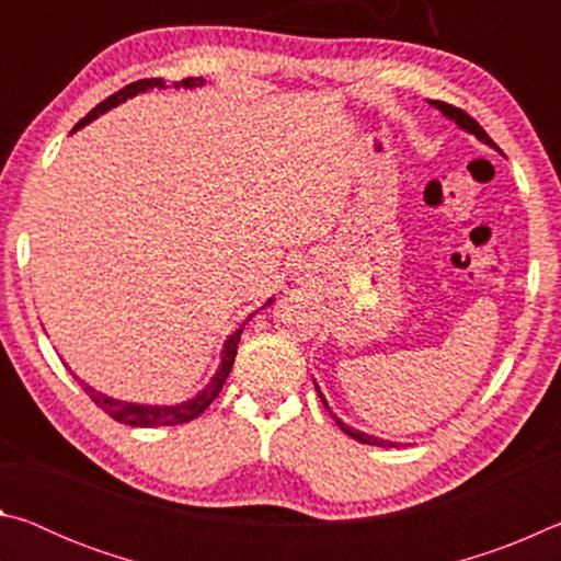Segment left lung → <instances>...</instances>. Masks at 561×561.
Listing matches in <instances>:
<instances>
[{"instance_id": "8db88e82", "label": "left lung", "mask_w": 561, "mask_h": 561, "mask_svg": "<svg viewBox=\"0 0 561 561\" xmlns=\"http://www.w3.org/2000/svg\"><path fill=\"white\" fill-rule=\"evenodd\" d=\"M431 103H433L435 108H440V111L445 113V116H448V118H453L455 123H458L460 128H465V130H468V133H472V136H478V138L482 140V144H488V146H492V148H497V146H495V140H492V138L488 136V133H485V128H482L480 123L474 121L472 116H468V113H465L462 108H458V106H450V103H445V101H431ZM317 391H319V388H317ZM319 398H321V403L327 405V401H324V396H321V391H319ZM327 411H329V405H327ZM329 413H331V411H329ZM331 417H334V421H336V425H339L341 431H344L346 435H351V438L358 440V443H366V445H378V448H398L396 443L378 440V438H374V435H366V433H358V431H354V428H348V425H346L344 421H339L336 415H331Z\"/></svg>"}]
</instances>
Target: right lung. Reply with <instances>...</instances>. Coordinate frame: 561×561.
Listing matches in <instances>:
<instances>
[{
  "label": "right lung",
  "mask_w": 561,
  "mask_h": 561,
  "mask_svg": "<svg viewBox=\"0 0 561 561\" xmlns=\"http://www.w3.org/2000/svg\"><path fill=\"white\" fill-rule=\"evenodd\" d=\"M165 89V81L163 79H140V81H133L128 87H123L121 91L113 93L106 101H101L96 108H93L89 116H83L79 123H76L73 130H79L91 123L93 118H99L103 111H108L113 106H118L130 96H136L140 91H148V89ZM195 87H203V79L201 76H187L183 81H175V89H195ZM240 334L242 329H237L234 334L227 339L225 351H222V364L217 368V374L213 376V381L207 383L201 393H197L193 401H185L180 405H136V403H123V401H113V398L103 396L99 391H93L91 386H87L83 381L81 388L87 391V396L91 398L93 403H96L103 413H108L113 421H118L123 425H136V428H158V425H180V423H187L193 421V417L201 415L207 405H210L217 393L222 391V386L227 381V376L232 371V364H234V356H237V344H240ZM76 378V376H73Z\"/></svg>",
  "instance_id": "add662e5"
}]
</instances>
